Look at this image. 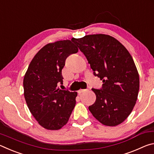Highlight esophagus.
<instances>
[{
    "instance_id": "1",
    "label": "esophagus",
    "mask_w": 154,
    "mask_h": 154,
    "mask_svg": "<svg viewBox=\"0 0 154 154\" xmlns=\"http://www.w3.org/2000/svg\"><path fill=\"white\" fill-rule=\"evenodd\" d=\"M85 91H86V90H79V91H78V94H81L82 93L85 92Z\"/></svg>"
}]
</instances>
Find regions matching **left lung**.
Masks as SVG:
<instances>
[{"label":"left lung","instance_id":"obj_1","mask_svg":"<svg viewBox=\"0 0 154 154\" xmlns=\"http://www.w3.org/2000/svg\"><path fill=\"white\" fill-rule=\"evenodd\" d=\"M71 41L86 57L94 76L103 82L101 89H92L96 99L89 106L91 113L105 126L120 124L132 112L139 94V75L132 57L109 35H90Z\"/></svg>","mask_w":154,"mask_h":154}]
</instances>
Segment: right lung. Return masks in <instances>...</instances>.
I'll return each mask as SVG.
<instances>
[{"label": "right lung", "instance_id": "right-lung-1", "mask_svg": "<svg viewBox=\"0 0 154 154\" xmlns=\"http://www.w3.org/2000/svg\"><path fill=\"white\" fill-rule=\"evenodd\" d=\"M77 47L70 40L48 43L41 48L28 66L24 78L26 102L34 118L44 128L60 129L69 121L76 104V92L60 90L62 70Z\"/></svg>", "mask_w": 154, "mask_h": 154}]
</instances>
